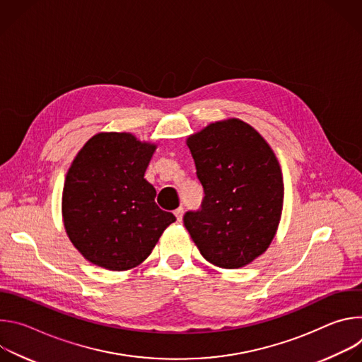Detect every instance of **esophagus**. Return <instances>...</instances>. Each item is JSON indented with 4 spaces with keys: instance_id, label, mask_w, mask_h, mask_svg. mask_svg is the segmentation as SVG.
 Masks as SVG:
<instances>
[{
    "instance_id": "esophagus-1",
    "label": "esophagus",
    "mask_w": 362,
    "mask_h": 362,
    "mask_svg": "<svg viewBox=\"0 0 362 362\" xmlns=\"http://www.w3.org/2000/svg\"><path fill=\"white\" fill-rule=\"evenodd\" d=\"M175 216H176L177 222H182V218H183V208H182V206L175 211Z\"/></svg>"
}]
</instances>
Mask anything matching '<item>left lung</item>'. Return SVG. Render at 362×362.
<instances>
[{
	"instance_id": "obj_1",
	"label": "left lung",
	"mask_w": 362,
	"mask_h": 362,
	"mask_svg": "<svg viewBox=\"0 0 362 362\" xmlns=\"http://www.w3.org/2000/svg\"><path fill=\"white\" fill-rule=\"evenodd\" d=\"M186 143L204 197L183 223L206 261L242 268L268 249L281 221L284 180L275 153L239 119L211 123Z\"/></svg>"
}]
</instances>
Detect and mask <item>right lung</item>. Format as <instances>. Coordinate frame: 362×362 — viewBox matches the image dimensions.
Here are the masks:
<instances>
[{
	"instance_id": "1",
	"label": "right lung",
	"mask_w": 362,
	"mask_h": 362,
	"mask_svg": "<svg viewBox=\"0 0 362 362\" xmlns=\"http://www.w3.org/2000/svg\"><path fill=\"white\" fill-rule=\"evenodd\" d=\"M156 144L130 133H98L77 153L64 182L63 219L86 259L109 271L140 265L176 221L154 202L144 172Z\"/></svg>"
}]
</instances>
